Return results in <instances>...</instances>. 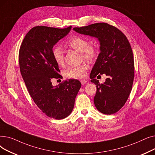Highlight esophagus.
<instances>
[{
    "mask_svg": "<svg viewBox=\"0 0 155 155\" xmlns=\"http://www.w3.org/2000/svg\"><path fill=\"white\" fill-rule=\"evenodd\" d=\"M87 81L86 80H80V82L82 84V85H85L87 83Z\"/></svg>",
    "mask_w": 155,
    "mask_h": 155,
    "instance_id": "esophagus-1",
    "label": "esophagus"
}]
</instances>
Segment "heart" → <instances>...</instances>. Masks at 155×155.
<instances>
[{
	"mask_svg": "<svg viewBox=\"0 0 155 155\" xmlns=\"http://www.w3.org/2000/svg\"><path fill=\"white\" fill-rule=\"evenodd\" d=\"M67 45L77 51L82 53L84 58L88 61L94 60L97 56V50L91 46L90 41L85 38L74 36L67 42ZM53 56L56 64L62 66L64 63V53L62 48L59 46H55L53 48ZM87 66L82 64L77 67H71L65 71V75L70 78H82L85 76Z\"/></svg>",
	"mask_w": 155,
	"mask_h": 155,
	"instance_id": "1",
	"label": "heart"
}]
</instances>
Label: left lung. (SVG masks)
<instances>
[{"label":"left lung","mask_w":155,"mask_h":155,"mask_svg":"<svg viewBox=\"0 0 155 155\" xmlns=\"http://www.w3.org/2000/svg\"><path fill=\"white\" fill-rule=\"evenodd\" d=\"M73 30L99 41L101 52L90 75L91 82L97 87L94 102L97 109L104 114L117 112L127 101L134 80V58L129 41L119 29L104 22ZM102 74L108 78L100 84L94 78Z\"/></svg>","instance_id":"1"}]
</instances>
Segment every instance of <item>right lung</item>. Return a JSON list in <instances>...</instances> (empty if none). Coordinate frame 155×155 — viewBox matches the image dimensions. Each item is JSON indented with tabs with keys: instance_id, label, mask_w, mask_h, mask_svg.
Segmentation results:
<instances>
[{
	"instance_id": "right-lung-1",
	"label": "right lung",
	"mask_w": 155,
	"mask_h": 155,
	"mask_svg": "<svg viewBox=\"0 0 155 155\" xmlns=\"http://www.w3.org/2000/svg\"><path fill=\"white\" fill-rule=\"evenodd\" d=\"M71 29L34 27L24 38L19 53L21 73L32 99L47 116L58 120L70 114L81 87V83L75 79L58 86H53L51 82L53 78L61 77L53 48Z\"/></svg>"
}]
</instances>
